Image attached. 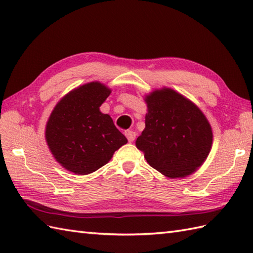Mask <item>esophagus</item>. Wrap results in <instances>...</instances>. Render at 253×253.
<instances>
[{
    "label": "esophagus",
    "instance_id": "esophagus-1",
    "mask_svg": "<svg viewBox=\"0 0 253 253\" xmlns=\"http://www.w3.org/2000/svg\"><path fill=\"white\" fill-rule=\"evenodd\" d=\"M125 136L127 137L128 141L132 142L133 140H135V138H136V132L132 131V130H126L125 131Z\"/></svg>",
    "mask_w": 253,
    "mask_h": 253
}]
</instances>
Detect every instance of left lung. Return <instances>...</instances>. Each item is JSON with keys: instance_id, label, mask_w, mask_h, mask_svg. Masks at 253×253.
Wrapping results in <instances>:
<instances>
[{"instance_id": "1", "label": "left lung", "mask_w": 253, "mask_h": 253, "mask_svg": "<svg viewBox=\"0 0 253 253\" xmlns=\"http://www.w3.org/2000/svg\"><path fill=\"white\" fill-rule=\"evenodd\" d=\"M146 128L136 147L153 169L169 178L192 174L208 158L213 133L200 109L169 88L154 90L144 99Z\"/></svg>"}]
</instances>
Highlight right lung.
I'll list each match as a JSON object with an SVG mask.
<instances>
[{
  "mask_svg": "<svg viewBox=\"0 0 253 253\" xmlns=\"http://www.w3.org/2000/svg\"><path fill=\"white\" fill-rule=\"evenodd\" d=\"M110 93L111 89L103 84H85L67 93L52 111L45 139L64 169L88 175L105 165L127 143L111 116L100 111Z\"/></svg>",
  "mask_w": 253,
  "mask_h": 253,
  "instance_id": "right-lung-1",
  "label": "right lung"
}]
</instances>
